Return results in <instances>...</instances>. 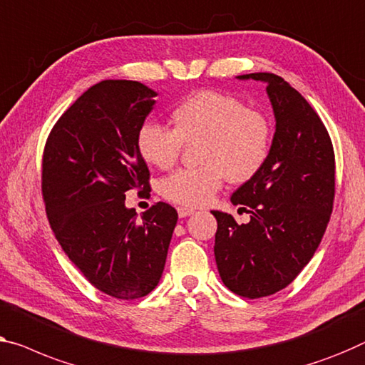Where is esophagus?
Here are the masks:
<instances>
[{
	"label": "esophagus",
	"mask_w": 365,
	"mask_h": 365,
	"mask_svg": "<svg viewBox=\"0 0 365 365\" xmlns=\"http://www.w3.org/2000/svg\"><path fill=\"white\" fill-rule=\"evenodd\" d=\"M193 213H195V211L192 208H183V206L178 208V216H180V217H187V216L193 215Z\"/></svg>",
	"instance_id": "34e87169"
}]
</instances>
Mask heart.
I'll return each mask as SVG.
<instances>
[{"label": "heart", "instance_id": "1", "mask_svg": "<svg viewBox=\"0 0 365 365\" xmlns=\"http://www.w3.org/2000/svg\"><path fill=\"white\" fill-rule=\"evenodd\" d=\"M173 129L148 121L138 130V150L150 165L167 168L180 155L183 143L203 140L198 168H180L167 175L160 192L173 203L197 208L215 197L227 180H251L267 162L272 128L260 111L213 90L190 95L170 113Z\"/></svg>", "mask_w": 365, "mask_h": 365}]
</instances>
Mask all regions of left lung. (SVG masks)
I'll list each match as a JSON object with an SVG mask.
<instances>
[{
  "mask_svg": "<svg viewBox=\"0 0 365 365\" xmlns=\"http://www.w3.org/2000/svg\"><path fill=\"white\" fill-rule=\"evenodd\" d=\"M267 85L275 133L264 167L231 195L251 221L211 211L217 221L215 259L231 292L274 295L309 262L328 226L334 200V150L309 103L275 73L239 75ZM241 210V208H239Z\"/></svg>",
  "mask_w": 365,
  "mask_h": 365,
  "instance_id": "8db88e82",
  "label": "left lung"
}]
</instances>
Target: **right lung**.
Here are the masks:
<instances>
[{
	"label": "right lung",
	"instance_id": "obj_1",
	"mask_svg": "<svg viewBox=\"0 0 365 365\" xmlns=\"http://www.w3.org/2000/svg\"><path fill=\"white\" fill-rule=\"evenodd\" d=\"M157 91L140 81L103 80L85 91L51 130L42 195L63 252L98 290L119 300L159 284L178 215L157 203L138 220L126 192L149 190L138 130Z\"/></svg>",
	"mask_w": 365,
	"mask_h": 365
}]
</instances>
